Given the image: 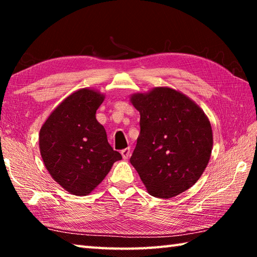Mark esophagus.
Returning <instances> with one entry per match:
<instances>
[{"label":"esophagus","mask_w":257,"mask_h":257,"mask_svg":"<svg viewBox=\"0 0 257 257\" xmlns=\"http://www.w3.org/2000/svg\"><path fill=\"white\" fill-rule=\"evenodd\" d=\"M130 154H132V150H130L129 147H128V149H124V150L121 151V155H122V158L124 160H127L130 156Z\"/></svg>","instance_id":"esophagus-1"}]
</instances>
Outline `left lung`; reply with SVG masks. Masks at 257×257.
I'll use <instances>...</instances> for the list:
<instances>
[{
    "label": "left lung",
    "instance_id": "left-lung-1",
    "mask_svg": "<svg viewBox=\"0 0 257 257\" xmlns=\"http://www.w3.org/2000/svg\"><path fill=\"white\" fill-rule=\"evenodd\" d=\"M141 114V134L130 158L149 194L171 198L196 184L213 149L207 115L193 99L170 87L130 95Z\"/></svg>",
    "mask_w": 257,
    "mask_h": 257
}]
</instances>
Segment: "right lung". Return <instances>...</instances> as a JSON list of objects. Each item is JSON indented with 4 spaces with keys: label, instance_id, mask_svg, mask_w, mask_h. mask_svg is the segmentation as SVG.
Listing matches in <instances>:
<instances>
[{
    "label": "right lung",
    "instance_id": "add662e5",
    "mask_svg": "<svg viewBox=\"0 0 257 257\" xmlns=\"http://www.w3.org/2000/svg\"><path fill=\"white\" fill-rule=\"evenodd\" d=\"M105 95L80 88L52 111L40 130V151L51 177L69 193L87 196L101 184L113 163L122 159L107 142L96 110Z\"/></svg>",
    "mask_w": 257,
    "mask_h": 257
}]
</instances>
